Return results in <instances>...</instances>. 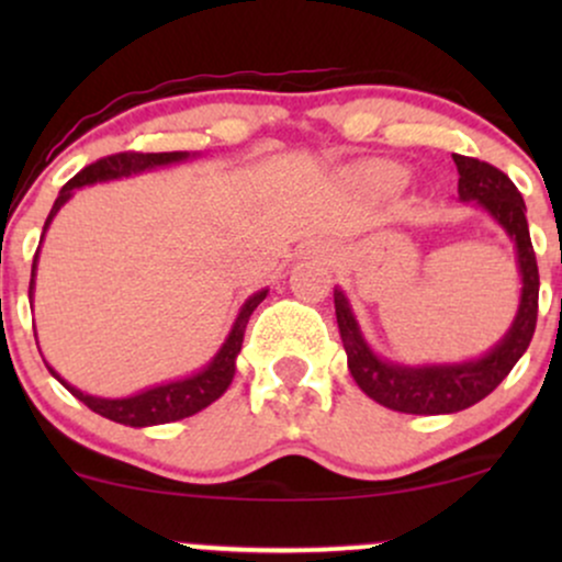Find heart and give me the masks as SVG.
<instances>
[{"label":"heart","instance_id":"obj_1","mask_svg":"<svg viewBox=\"0 0 562 562\" xmlns=\"http://www.w3.org/2000/svg\"><path fill=\"white\" fill-rule=\"evenodd\" d=\"M367 177H370L372 184L380 187V190H385V192H396L398 187H404V182H406V171L402 169V166H393V164L372 166Z\"/></svg>","mask_w":562,"mask_h":562}]
</instances>
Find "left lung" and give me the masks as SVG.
Wrapping results in <instances>:
<instances>
[{"mask_svg":"<svg viewBox=\"0 0 562 562\" xmlns=\"http://www.w3.org/2000/svg\"><path fill=\"white\" fill-rule=\"evenodd\" d=\"M451 158L460 171V184H457L460 200H475L515 243L518 272L520 282H524L520 306L505 338L481 359H470V362L460 364L406 367L380 359L367 346L344 290L335 288V317H338L348 370L367 396L393 412H404V415H451V412L479 404L509 375V370L524 357L533 330H537L539 267L531 235H528L524 198H520L518 187L509 182L507 173L486 164V160L468 156Z\"/></svg>","mask_w":562,"mask_h":562,"instance_id":"obj_1","label":"left lung"}]
</instances>
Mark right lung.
Segmentation results:
<instances>
[{
	"mask_svg": "<svg viewBox=\"0 0 562 562\" xmlns=\"http://www.w3.org/2000/svg\"><path fill=\"white\" fill-rule=\"evenodd\" d=\"M190 158V153H115V156L100 158L94 164H89L87 169H81L76 173L70 182L63 187L60 195H57L53 211H49L47 222H44V232H47L53 218L57 216V211L68 203L74 190L79 187L94 184V182H111V179H124L132 177V173H142L147 169H156V166H169V164H179V160ZM42 232V240H44ZM36 259H38V248L34 256V267H31V285H29V299H34V277H36ZM269 290H259V293L250 295L248 301L243 303L240 314H237L235 325L224 340V346L218 348V353L211 359L203 370L195 372V375L184 378V380H171V383L164 385H153V389L134 393V396H124V398H100V396H89L74 385L66 383L53 367L47 364V370L60 380L66 389L74 393L79 402H83L89 409L97 412V415L108 417V420L121 423V425H132V428H147V425H164V423H177L184 420V417H192L195 412L205 409L209 404H214L224 391L229 389L232 378H235V359L243 348V335H245V325H248L250 314L259 303L267 299Z\"/></svg>",
	"mask_w": 562,
	"mask_h": 562,
	"instance_id": "add662e5",
	"label": "right lung"
}]
</instances>
